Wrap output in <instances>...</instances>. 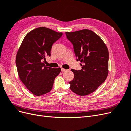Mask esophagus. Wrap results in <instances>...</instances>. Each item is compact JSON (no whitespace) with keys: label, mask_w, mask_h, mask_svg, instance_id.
Listing matches in <instances>:
<instances>
[{"label":"esophagus","mask_w":131,"mask_h":131,"mask_svg":"<svg viewBox=\"0 0 131 131\" xmlns=\"http://www.w3.org/2000/svg\"><path fill=\"white\" fill-rule=\"evenodd\" d=\"M67 69H64V68H61V71L62 72H66V71H67Z\"/></svg>","instance_id":"obj_1"}]
</instances>
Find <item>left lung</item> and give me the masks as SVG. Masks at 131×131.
<instances>
[{
  "mask_svg": "<svg viewBox=\"0 0 131 131\" xmlns=\"http://www.w3.org/2000/svg\"><path fill=\"white\" fill-rule=\"evenodd\" d=\"M72 42L81 70L71 69L74 74L70 89L80 96L92 93L103 83L108 74L109 52L102 39L93 31L82 29L66 32Z\"/></svg>",
  "mask_w": 131,
  "mask_h": 131,
  "instance_id": "1",
  "label": "left lung"
}]
</instances>
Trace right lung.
Wrapping results in <instances>:
<instances>
[{"label":"right lung","instance_id":"1","mask_svg":"<svg viewBox=\"0 0 131 131\" xmlns=\"http://www.w3.org/2000/svg\"><path fill=\"white\" fill-rule=\"evenodd\" d=\"M63 33L45 27H39L28 33L16 58L19 79L35 96H41L52 90L54 79L61 68L45 65V57L51 56L52 46Z\"/></svg>","mask_w":131,"mask_h":131}]
</instances>
